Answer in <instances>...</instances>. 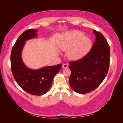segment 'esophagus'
Wrapping results in <instances>:
<instances>
[{
    "mask_svg": "<svg viewBox=\"0 0 123 123\" xmlns=\"http://www.w3.org/2000/svg\"><path fill=\"white\" fill-rule=\"evenodd\" d=\"M68 66H69V65L67 64H64L62 65V67L63 68H67L68 67Z\"/></svg>",
    "mask_w": 123,
    "mask_h": 123,
    "instance_id": "obj_1",
    "label": "esophagus"
}]
</instances>
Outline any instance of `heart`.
Listing matches in <instances>:
<instances>
[{
	"label": "heart",
	"mask_w": 123,
	"mask_h": 123,
	"mask_svg": "<svg viewBox=\"0 0 123 123\" xmlns=\"http://www.w3.org/2000/svg\"><path fill=\"white\" fill-rule=\"evenodd\" d=\"M91 39L84 33L72 31L63 34L59 38L58 45L62 51H68V56L71 60H79L86 55L91 49Z\"/></svg>",
	"instance_id": "heart-1"
}]
</instances>
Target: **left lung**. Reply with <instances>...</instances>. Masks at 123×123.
<instances>
[{
	"label": "left lung",
	"mask_w": 123,
	"mask_h": 123,
	"mask_svg": "<svg viewBox=\"0 0 123 123\" xmlns=\"http://www.w3.org/2000/svg\"><path fill=\"white\" fill-rule=\"evenodd\" d=\"M96 36L90 52L81 59L70 62L71 87L80 94L94 90L102 83L109 68L110 47L102 33L93 30Z\"/></svg>",
	"instance_id": "1"
}]
</instances>
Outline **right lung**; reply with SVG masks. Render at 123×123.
Masks as SVG:
<instances>
[{
    "label": "right lung",
    "instance_id": "add662e5",
    "mask_svg": "<svg viewBox=\"0 0 123 123\" xmlns=\"http://www.w3.org/2000/svg\"><path fill=\"white\" fill-rule=\"evenodd\" d=\"M37 31L29 29L19 36L11 51V65L15 80L23 90L32 95H42L49 91L53 78L61 69L62 65L33 70L24 64L21 52L25 41L36 37Z\"/></svg>",
    "mask_w": 123,
    "mask_h": 123
}]
</instances>
